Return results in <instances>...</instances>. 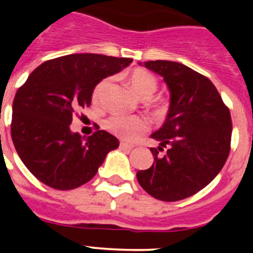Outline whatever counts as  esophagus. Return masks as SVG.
<instances>
[{
	"label": "esophagus",
	"instance_id": "esophagus-1",
	"mask_svg": "<svg viewBox=\"0 0 253 253\" xmlns=\"http://www.w3.org/2000/svg\"><path fill=\"white\" fill-rule=\"evenodd\" d=\"M120 149H123V151H131V149L134 148V146H131V144H128V143H120Z\"/></svg>",
	"mask_w": 253,
	"mask_h": 253
}]
</instances>
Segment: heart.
Returning <instances> with one entry per match:
<instances>
[{
    "mask_svg": "<svg viewBox=\"0 0 253 253\" xmlns=\"http://www.w3.org/2000/svg\"><path fill=\"white\" fill-rule=\"evenodd\" d=\"M128 82L131 90L142 99H148L157 88V78L151 72L143 68H134L128 75ZM109 84V80H102L92 92V100L97 102L102 95V91ZM105 128L114 135L124 140H133L148 129V122L142 116L114 115L106 120Z\"/></svg>",
    "mask_w": 253,
    "mask_h": 253,
    "instance_id": "obj_1",
    "label": "heart"
}]
</instances>
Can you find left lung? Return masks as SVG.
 Wrapping results in <instances>:
<instances>
[{
  "label": "left lung",
  "instance_id": "8db88e82",
  "mask_svg": "<svg viewBox=\"0 0 253 253\" xmlns=\"http://www.w3.org/2000/svg\"><path fill=\"white\" fill-rule=\"evenodd\" d=\"M139 64L163 77L169 107L151 135L160 142L151 148L153 165L138 171L137 180L153 198L177 202L204 189L223 169L231 146V113L209 78L190 67L171 60Z\"/></svg>",
  "mask_w": 253,
  "mask_h": 253
}]
</instances>
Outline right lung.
<instances>
[{"label": "right lung", "mask_w": 253, "mask_h": 253, "mask_svg": "<svg viewBox=\"0 0 253 253\" xmlns=\"http://www.w3.org/2000/svg\"><path fill=\"white\" fill-rule=\"evenodd\" d=\"M130 58L69 54L34 69L12 104L11 137L19 157L39 181L57 190L86 184L105 157L119 147L113 134L97 130L88 138L69 128L73 113L91 105L96 84L119 73Z\"/></svg>", "instance_id": "obj_1"}]
</instances>
